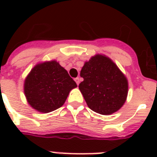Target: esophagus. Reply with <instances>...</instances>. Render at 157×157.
Returning <instances> with one entry per match:
<instances>
[{
	"instance_id": "esophagus-1",
	"label": "esophagus",
	"mask_w": 157,
	"mask_h": 157,
	"mask_svg": "<svg viewBox=\"0 0 157 157\" xmlns=\"http://www.w3.org/2000/svg\"><path fill=\"white\" fill-rule=\"evenodd\" d=\"M75 81H76V84H77V86H79V84H80V78H79V77L75 78Z\"/></svg>"
}]
</instances>
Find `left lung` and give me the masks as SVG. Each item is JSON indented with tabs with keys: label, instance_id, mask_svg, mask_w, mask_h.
I'll use <instances>...</instances> for the list:
<instances>
[{
	"label": "left lung",
	"instance_id": "left-lung-1",
	"mask_svg": "<svg viewBox=\"0 0 157 157\" xmlns=\"http://www.w3.org/2000/svg\"><path fill=\"white\" fill-rule=\"evenodd\" d=\"M84 81L79 90L92 111L111 115L121 108L128 95L129 84L117 65L104 54H95L82 67Z\"/></svg>",
	"mask_w": 157,
	"mask_h": 157
}]
</instances>
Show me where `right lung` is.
<instances>
[{"mask_svg":"<svg viewBox=\"0 0 157 157\" xmlns=\"http://www.w3.org/2000/svg\"><path fill=\"white\" fill-rule=\"evenodd\" d=\"M76 87L67 70L56 60H50L34 66L25 78L23 91L33 109L48 113L62 107Z\"/></svg>","mask_w":157,"mask_h":157,"instance_id":"right-lung-1","label":"right lung"}]
</instances>
